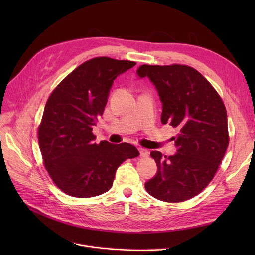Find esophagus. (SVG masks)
<instances>
[{
	"label": "esophagus",
	"mask_w": 255,
	"mask_h": 255,
	"mask_svg": "<svg viewBox=\"0 0 255 255\" xmlns=\"http://www.w3.org/2000/svg\"><path fill=\"white\" fill-rule=\"evenodd\" d=\"M138 151H139L140 157H142V158H146V157H149V151L146 150V149H143V148H139V149H138Z\"/></svg>",
	"instance_id": "obj_1"
}]
</instances>
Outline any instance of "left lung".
Returning <instances> with one entry per match:
<instances>
[{
  "mask_svg": "<svg viewBox=\"0 0 255 255\" xmlns=\"http://www.w3.org/2000/svg\"><path fill=\"white\" fill-rule=\"evenodd\" d=\"M162 101V124L179 129L178 153L151 152L157 175L144 184L153 197L166 203L188 200L213 180L230 142L225 105L217 91L196 69L187 65H141Z\"/></svg>",
  "mask_w": 255,
  "mask_h": 255,
  "instance_id": "obj_1",
  "label": "left lung"
}]
</instances>
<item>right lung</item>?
<instances>
[{"instance_id":"add662e5","label":"right lung","mask_w":255,"mask_h":255,"mask_svg":"<svg viewBox=\"0 0 255 255\" xmlns=\"http://www.w3.org/2000/svg\"><path fill=\"white\" fill-rule=\"evenodd\" d=\"M135 62L91 59L53 89L38 127L43 164L64 193L87 198L109 191L117 168L139 152L127 142L95 143L93 126L102 116L114 79Z\"/></svg>"}]
</instances>
